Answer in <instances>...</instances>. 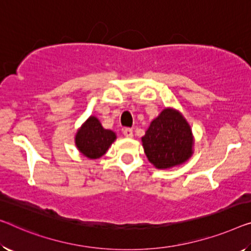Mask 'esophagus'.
I'll return each mask as SVG.
<instances>
[{"mask_svg":"<svg viewBox=\"0 0 251 251\" xmlns=\"http://www.w3.org/2000/svg\"><path fill=\"white\" fill-rule=\"evenodd\" d=\"M123 133H124L125 137H128V138L133 137V129L132 128H124Z\"/></svg>","mask_w":251,"mask_h":251,"instance_id":"1","label":"esophagus"}]
</instances>
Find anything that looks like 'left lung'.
I'll use <instances>...</instances> for the list:
<instances>
[{"mask_svg":"<svg viewBox=\"0 0 251 251\" xmlns=\"http://www.w3.org/2000/svg\"><path fill=\"white\" fill-rule=\"evenodd\" d=\"M194 142L189 123L180 111L170 107L153 119L142 137L147 158L156 169H170L188 161Z\"/></svg>","mask_w":251,"mask_h":251,"instance_id":"8db88e82","label":"left lung"}]
</instances>
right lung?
<instances>
[{
    "mask_svg": "<svg viewBox=\"0 0 251 251\" xmlns=\"http://www.w3.org/2000/svg\"><path fill=\"white\" fill-rule=\"evenodd\" d=\"M116 138L117 136L114 130L103 128L96 116H90L76 130L74 142L82 155L96 160L101 158Z\"/></svg>",
    "mask_w": 251,
    "mask_h": 251,
    "instance_id": "add662e5",
    "label": "right lung"
}]
</instances>
